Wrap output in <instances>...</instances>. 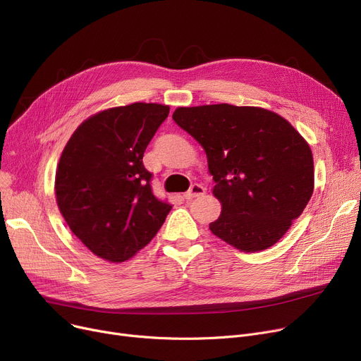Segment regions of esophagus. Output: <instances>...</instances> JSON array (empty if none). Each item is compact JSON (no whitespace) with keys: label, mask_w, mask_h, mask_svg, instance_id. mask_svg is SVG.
<instances>
[{"label":"esophagus","mask_w":361,"mask_h":361,"mask_svg":"<svg viewBox=\"0 0 361 361\" xmlns=\"http://www.w3.org/2000/svg\"><path fill=\"white\" fill-rule=\"evenodd\" d=\"M204 192H206V188H204L202 184H193V185L190 187V190L184 193V197H185L187 200H190V199H193V197H197V196L204 195Z\"/></svg>","instance_id":"34e87169"}]
</instances>
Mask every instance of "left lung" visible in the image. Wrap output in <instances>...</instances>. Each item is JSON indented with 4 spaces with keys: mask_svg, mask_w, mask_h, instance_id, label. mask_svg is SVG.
I'll use <instances>...</instances> for the list:
<instances>
[{
    "mask_svg": "<svg viewBox=\"0 0 361 361\" xmlns=\"http://www.w3.org/2000/svg\"><path fill=\"white\" fill-rule=\"evenodd\" d=\"M173 120L206 152L222 203L212 234L241 252L274 245L313 195L307 142L287 120L257 106H181Z\"/></svg>",
    "mask_w": 361,
    "mask_h": 361,
    "instance_id": "8db88e82",
    "label": "left lung"
}]
</instances>
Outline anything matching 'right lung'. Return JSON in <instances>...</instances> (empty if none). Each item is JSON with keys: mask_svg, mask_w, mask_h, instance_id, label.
I'll return each mask as SVG.
<instances>
[{"mask_svg": "<svg viewBox=\"0 0 361 361\" xmlns=\"http://www.w3.org/2000/svg\"><path fill=\"white\" fill-rule=\"evenodd\" d=\"M169 106L136 102L102 111L73 133L55 196L73 234L97 256L124 262L157 235L173 204L152 192L143 154Z\"/></svg>", "mask_w": 361, "mask_h": 361, "instance_id": "1", "label": "right lung"}]
</instances>
